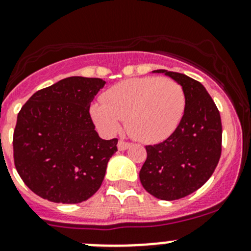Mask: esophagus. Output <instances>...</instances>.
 <instances>
[{
	"label": "esophagus",
	"instance_id": "1",
	"mask_svg": "<svg viewBox=\"0 0 251 251\" xmlns=\"http://www.w3.org/2000/svg\"><path fill=\"white\" fill-rule=\"evenodd\" d=\"M130 146H131V143H128V142H125L123 140H120L118 142V149H119V151H126V149H127Z\"/></svg>",
	"mask_w": 251,
	"mask_h": 251
}]
</instances>
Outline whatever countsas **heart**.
I'll use <instances>...</instances> for the list:
<instances>
[{"mask_svg":"<svg viewBox=\"0 0 251 251\" xmlns=\"http://www.w3.org/2000/svg\"><path fill=\"white\" fill-rule=\"evenodd\" d=\"M186 110V95L176 81L158 76L125 80L110 87L103 104L92 107L97 125L107 133L126 130L135 140L151 143L168 138L178 127Z\"/></svg>","mask_w":251,"mask_h":251,"instance_id":"b5f03b06","label":"heart"}]
</instances>
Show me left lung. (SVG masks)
<instances>
[{"mask_svg":"<svg viewBox=\"0 0 251 251\" xmlns=\"http://www.w3.org/2000/svg\"><path fill=\"white\" fill-rule=\"evenodd\" d=\"M174 78L186 95V110L178 127L161 143L146 146L140 171L142 186L161 201L189 196L211 177L221 156L220 111L199 81L179 73L154 70Z\"/></svg>","mask_w":251,"mask_h":251,"instance_id":"left-lung-1","label":"left lung"}]
</instances>
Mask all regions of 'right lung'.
<instances>
[{"mask_svg": "<svg viewBox=\"0 0 251 251\" xmlns=\"http://www.w3.org/2000/svg\"><path fill=\"white\" fill-rule=\"evenodd\" d=\"M105 81L70 76L35 92L22 107L13 135L14 165L41 198L87 201L100 189L118 140H102L90 105Z\"/></svg>", "mask_w": 251, "mask_h": 251, "instance_id": "right-lung-1", "label": "right lung"}]
</instances>
